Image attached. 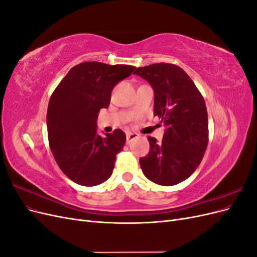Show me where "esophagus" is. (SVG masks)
Here are the masks:
<instances>
[{
	"instance_id": "obj_1",
	"label": "esophagus",
	"mask_w": 257,
	"mask_h": 257,
	"mask_svg": "<svg viewBox=\"0 0 257 257\" xmlns=\"http://www.w3.org/2000/svg\"><path fill=\"white\" fill-rule=\"evenodd\" d=\"M139 135L137 133H126V143L130 144L133 139H136L138 138Z\"/></svg>"
}]
</instances>
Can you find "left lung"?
<instances>
[{
	"mask_svg": "<svg viewBox=\"0 0 257 257\" xmlns=\"http://www.w3.org/2000/svg\"><path fill=\"white\" fill-rule=\"evenodd\" d=\"M135 75L150 83L154 91L153 114L165 125L163 141L148 137L150 150L139 159L150 181L170 186L195 172L208 145V113L203 95L181 67L155 63L138 67Z\"/></svg>",
	"mask_w": 257,
	"mask_h": 257,
	"instance_id": "1",
	"label": "left lung"
}]
</instances>
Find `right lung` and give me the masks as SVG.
I'll return each mask as SVG.
<instances>
[{
	"mask_svg": "<svg viewBox=\"0 0 257 257\" xmlns=\"http://www.w3.org/2000/svg\"><path fill=\"white\" fill-rule=\"evenodd\" d=\"M135 68L83 62L71 68L52 93L47 110L49 146L62 172L75 183L94 186L112 175L126 136L121 130L98 135L96 119L109 106L116 83Z\"/></svg>",
	"mask_w": 257,
	"mask_h": 257,
	"instance_id": "obj_1",
	"label": "right lung"
}]
</instances>
